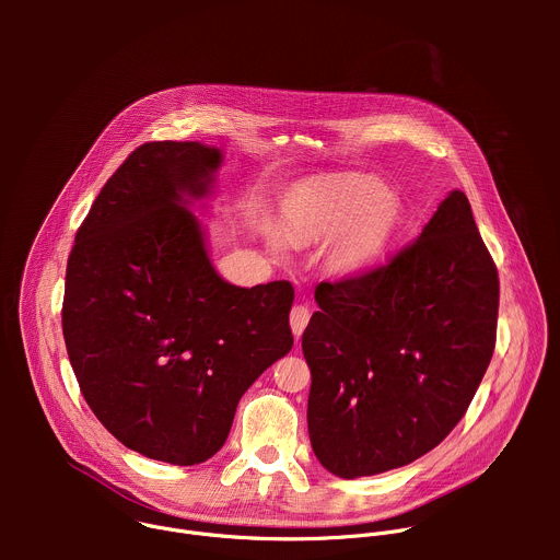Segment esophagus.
Instances as JSON below:
<instances>
[{
    "instance_id": "1",
    "label": "esophagus",
    "mask_w": 560,
    "mask_h": 560,
    "mask_svg": "<svg viewBox=\"0 0 560 560\" xmlns=\"http://www.w3.org/2000/svg\"><path fill=\"white\" fill-rule=\"evenodd\" d=\"M307 322H310V307H307V305L301 303V305H294V307L290 310V328H292L294 337H301V335H303Z\"/></svg>"
}]
</instances>
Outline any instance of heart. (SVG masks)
Listing matches in <instances>:
<instances>
[{"mask_svg": "<svg viewBox=\"0 0 560 560\" xmlns=\"http://www.w3.org/2000/svg\"><path fill=\"white\" fill-rule=\"evenodd\" d=\"M398 219L396 197L376 179L346 175L307 188L285 203V230L294 242L332 236L328 261L335 270L352 272L374 261ZM275 250L283 248L272 236Z\"/></svg>", "mask_w": 560, "mask_h": 560, "instance_id": "1", "label": "heart"}]
</instances>
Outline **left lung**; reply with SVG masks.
<instances>
[{
  "label": "left lung",
  "mask_w": 560,
  "mask_h": 560,
  "mask_svg": "<svg viewBox=\"0 0 560 560\" xmlns=\"http://www.w3.org/2000/svg\"><path fill=\"white\" fill-rule=\"evenodd\" d=\"M310 443L341 476L404 467L463 419L492 361L499 272L465 192L387 264L314 290Z\"/></svg>",
  "instance_id": "8db88e82"
}]
</instances>
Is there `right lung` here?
Masks as SVG:
<instances>
[{"instance_id": "add662e5", "label": "right lung", "mask_w": 560, "mask_h": 560, "mask_svg": "<svg viewBox=\"0 0 560 560\" xmlns=\"http://www.w3.org/2000/svg\"><path fill=\"white\" fill-rule=\"evenodd\" d=\"M221 150L150 141L128 154L79 225L61 328L102 425L173 465L221 450L238 398L292 348L290 281L236 288L186 210L210 190Z\"/></svg>"}]
</instances>
